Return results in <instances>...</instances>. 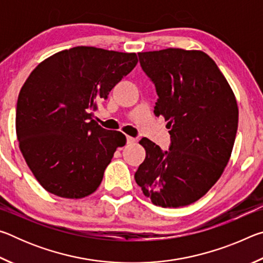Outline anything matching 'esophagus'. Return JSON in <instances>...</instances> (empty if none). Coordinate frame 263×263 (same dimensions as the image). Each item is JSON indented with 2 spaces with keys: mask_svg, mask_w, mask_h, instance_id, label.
Masks as SVG:
<instances>
[{
  "mask_svg": "<svg viewBox=\"0 0 263 263\" xmlns=\"http://www.w3.org/2000/svg\"><path fill=\"white\" fill-rule=\"evenodd\" d=\"M126 141H127V144H133V142L136 141V139H135V138L130 137V136H127L126 137Z\"/></svg>",
  "mask_w": 263,
  "mask_h": 263,
  "instance_id": "34e87169",
  "label": "esophagus"
}]
</instances>
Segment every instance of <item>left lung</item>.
Here are the masks:
<instances>
[{"label": "left lung", "mask_w": 263, "mask_h": 263, "mask_svg": "<svg viewBox=\"0 0 263 263\" xmlns=\"http://www.w3.org/2000/svg\"><path fill=\"white\" fill-rule=\"evenodd\" d=\"M138 55L157 89L154 114L168 122L171 147L163 152L142 138L146 158L135 180L155 205H189L212 188L229 162L238 130L237 100L206 53L166 48Z\"/></svg>", "instance_id": "1"}]
</instances>
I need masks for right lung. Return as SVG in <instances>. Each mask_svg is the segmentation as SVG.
Instances as JSON below:
<instances>
[{"instance_id": "obj_1", "label": "right lung", "mask_w": 263, "mask_h": 263, "mask_svg": "<svg viewBox=\"0 0 263 263\" xmlns=\"http://www.w3.org/2000/svg\"><path fill=\"white\" fill-rule=\"evenodd\" d=\"M137 62L136 53L78 46L47 58L26 79L16 135L26 164L48 193L83 198L99 188L126 138L101 127L92 116Z\"/></svg>"}]
</instances>
